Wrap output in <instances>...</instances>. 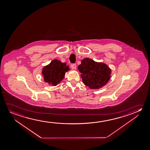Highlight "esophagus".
I'll list each match as a JSON object with an SVG mask.
<instances>
[{
	"mask_svg": "<svg viewBox=\"0 0 150 150\" xmlns=\"http://www.w3.org/2000/svg\"><path fill=\"white\" fill-rule=\"evenodd\" d=\"M71 68L73 69H76V64H73L71 65Z\"/></svg>",
	"mask_w": 150,
	"mask_h": 150,
	"instance_id": "obj_1",
	"label": "esophagus"
}]
</instances>
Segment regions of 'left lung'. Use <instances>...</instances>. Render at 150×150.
I'll return each instance as SVG.
<instances>
[{
  "instance_id": "obj_1",
  "label": "left lung",
  "mask_w": 150,
  "mask_h": 150,
  "mask_svg": "<svg viewBox=\"0 0 150 150\" xmlns=\"http://www.w3.org/2000/svg\"><path fill=\"white\" fill-rule=\"evenodd\" d=\"M83 83L91 89H99L106 85L111 79V69L103 62L87 58L78 67Z\"/></svg>"
}]
</instances>
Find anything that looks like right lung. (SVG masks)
<instances>
[{"label": "right lung", "mask_w": 150, "mask_h": 150, "mask_svg": "<svg viewBox=\"0 0 150 150\" xmlns=\"http://www.w3.org/2000/svg\"><path fill=\"white\" fill-rule=\"evenodd\" d=\"M69 66L60 60H53L42 68V73L44 81L50 85L57 86L64 79L65 73L69 71Z\"/></svg>", "instance_id": "right-lung-1"}]
</instances>
